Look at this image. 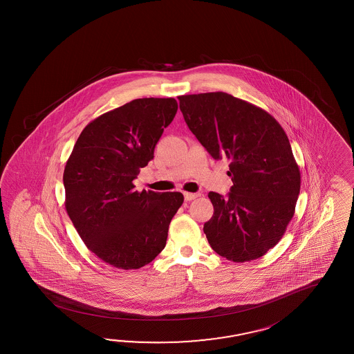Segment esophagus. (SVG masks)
Masks as SVG:
<instances>
[{
  "label": "esophagus",
  "instance_id": "1",
  "mask_svg": "<svg viewBox=\"0 0 354 354\" xmlns=\"http://www.w3.org/2000/svg\"><path fill=\"white\" fill-rule=\"evenodd\" d=\"M201 194L198 193H184V199L187 201H192L194 199H196Z\"/></svg>",
  "mask_w": 354,
  "mask_h": 354
}]
</instances>
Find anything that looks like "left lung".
Instances as JSON below:
<instances>
[{
  "label": "left lung",
  "instance_id": "8db88e82",
  "mask_svg": "<svg viewBox=\"0 0 354 354\" xmlns=\"http://www.w3.org/2000/svg\"><path fill=\"white\" fill-rule=\"evenodd\" d=\"M190 131L215 160H229L227 198L210 192L204 233L214 252L244 263L263 257L287 230L300 171L287 133L270 113L227 93L179 96Z\"/></svg>",
  "mask_w": 354,
  "mask_h": 354
}]
</instances>
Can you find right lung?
Segmentation results:
<instances>
[{
    "instance_id": "obj_1",
    "label": "right lung",
    "mask_w": 354,
    "mask_h": 354,
    "mask_svg": "<svg viewBox=\"0 0 354 354\" xmlns=\"http://www.w3.org/2000/svg\"><path fill=\"white\" fill-rule=\"evenodd\" d=\"M176 111L173 97L130 101L87 124L67 160V214L87 249L113 267L139 269L165 248L184 196L139 193L133 180Z\"/></svg>"
}]
</instances>
